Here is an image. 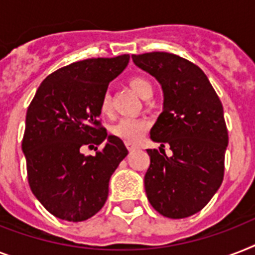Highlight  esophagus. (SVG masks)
Returning <instances> with one entry per match:
<instances>
[{
	"instance_id": "esophagus-1",
	"label": "esophagus",
	"mask_w": 255,
	"mask_h": 255,
	"mask_svg": "<svg viewBox=\"0 0 255 255\" xmlns=\"http://www.w3.org/2000/svg\"><path fill=\"white\" fill-rule=\"evenodd\" d=\"M126 147L128 148V151L129 152H132V151H136V149H137V145H136V144H133V143H126Z\"/></svg>"
}]
</instances>
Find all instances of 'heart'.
I'll use <instances>...</instances> for the list:
<instances>
[{
  "label": "heart",
  "instance_id": "heart-1",
  "mask_svg": "<svg viewBox=\"0 0 255 255\" xmlns=\"http://www.w3.org/2000/svg\"><path fill=\"white\" fill-rule=\"evenodd\" d=\"M128 85L137 95L144 98V99L147 96H151L152 91H153L151 82L145 79L144 77H139V75L129 78L128 79ZM100 112L104 114V115H107V114L111 112V96H110L108 92H106L102 96ZM148 128H149V123L145 119H140V118H123V119H120L112 127V133L116 137L127 141V143H136V141H139L143 137V135L147 132Z\"/></svg>",
  "mask_w": 255,
  "mask_h": 255
}]
</instances>
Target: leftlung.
<instances>
[{"label": "left lung", "mask_w": 255, "mask_h": 255, "mask_svg": "<svg viewBox=\"0 0 255 255\" xmlns=\"http://www.w3.org/2000/svg\"><path fill=\"white\" fill-rule=\"evenodd\" d=\"M132 61L161 85L164 110L149 133L173 152L168 157L147 149L148 201L164 217H189L210 201L224 180L229 137L221 100L204 71L176 54H133Z\"/></svg>", "instance_id": "8db88e82"}]
</instances>
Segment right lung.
Segmentation results:
<instances>
[{"label": "right lung", "mask_w": 255, "mask_h": 255, "mask_svg": "<svg viewBox=\"0 0 255 255\" xmlns=\"http://www.w3.org/2000/svg\"><path fill=\"white\" fill-rule=\"evenodd\" d=\"M128 62L123 54L65 66L42 82L27 108L22 139L27 181L38 201L61 220L79 222L98 213L112 173L128 155L99 120L102 96ZM85 145L96 147L95 156L81 153Z\"/></svg>", "instance_id": "add662e5"}]
</instances>
